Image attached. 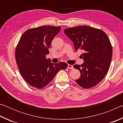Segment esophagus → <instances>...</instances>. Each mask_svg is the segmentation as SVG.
Returning a JSON list of instances; mask_svg holds the SVG:
<instances>
[{"mask_svg": "<svg viewBox=\"0 0 123 123\" xmlns=\"http://www.w3.org/2000/svg\"><path fill=\"white\" fill-rule=\"evenodd\" d=\"M67 68H68V69H73L74 68H73V66L72 65H71V64H68Z\"/></svg>", "mask_w": 123, "mask_h": 123, "instance_id": "1", "label": "esophagus"}]
</instances>
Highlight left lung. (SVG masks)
<instances>
[{
  "label": "left lung",
  "mask_w": 123,
  "mask_h": 123,
  "mask_svg": "<svg viewBox=\"0 0 123 123\" xmlns=\"http://www.w3.org/2000/svg\"><path fill=\"white\" fill-rule=\"evenodd\" d=\"M64 32L76 51L84 52L81 55L84 63L73 66L81 73L76 83L86 89L95 86L106 76L111 64L112 47L107 35L100 29L86 25L66 29Z\"/></svg>",
  "instance_id": "obj_1"
}]
</instances>
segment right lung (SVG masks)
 <instances>
[{"label": "right lung", "instance_id": "obj_1", "mask_svg": "<svg viewBox=\"0 0 123 123\" xmlns=\"http://www.w3.org/2000/svg\"><path fill=\"white\" fill-rule=\"evenodd\" d=\"M60 30L61 26H42L28 29L20 37L15 59L20 75L30 86L42 88L59 70L67 68L65 62L53 63L46 58L51 41Z\"/></svg>", "mask_w": 123, "mask_h": 123}]
</instances>
